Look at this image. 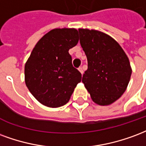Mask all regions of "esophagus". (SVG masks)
I'll list each match as a JSON object with an SVG mask.
<instances>
[{
    "label": "esophagus",
    "mask_w": 146,
    "mask_h": 146,
    "mask_svg": "<svg viewBox=\"0 0 146 146\" xmlns=\"http://www.w3.org/2000/svg\"><path fill=\"white\" fill-rule=\"evenodd\" d=\"M78 71H79L82 74H83L84 71H83V68H82V67H79V68H78Z\"/></svg>",
    "instance_id": "1"
}]
</instances>
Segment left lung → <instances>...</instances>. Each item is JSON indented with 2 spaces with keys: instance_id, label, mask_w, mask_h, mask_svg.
I'll use <instances>...</instances> for the list:
<instances>
[{
  "instance_id": "8db88e82",
  "label": "left lung",
  "mask_w": 146,
  "mask_h": 146,
  "mask_svg": "<svg viewBox=\"0 0 146 146\" xmlns=\"http://www.w3.org/2000/svg\"><path fill=\"white\" fill-rule=\"evenodd\" d=\"M88 69L82 82L96 104L109 105L121 97L130 81L131 68L123 49L112 37L96 30L78 29Z\"/></svg>"
}]
</instances>
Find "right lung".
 Here are the masks:
<instances>
[{
    "label": "right lung",
    "mask_w": 146,
    "mask_h": 146,
    "mask_svg": "<svg viewBox=\"0 0 146 146\" xmlns=\"http://www.w3.org/2000/svg\"><path fill=\"white\" fill-rule=\"evenodd\" d=\"M74 29H55L35 46L25 65V81L39 103L59 107L70 100L82 74L72 65L68 50L78 42Z\"/></svg>",
    "instance_id": "add662e5"
}]
</instances>
